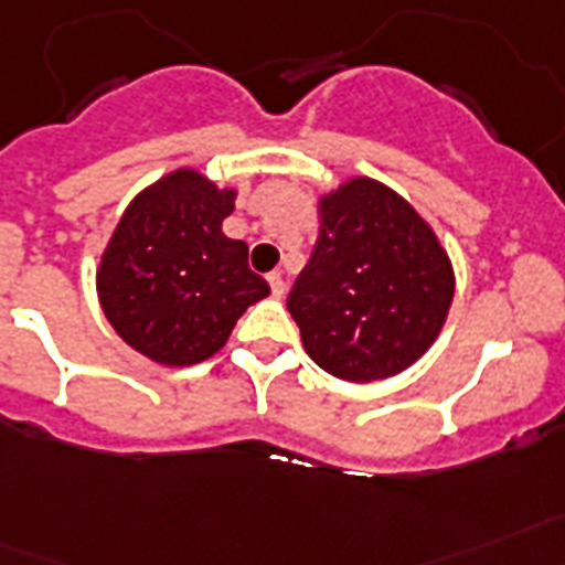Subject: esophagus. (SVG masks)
<instances>
[{
  "instance_id": "esophagus-1",
  "label": "esophagus",
  "mask_w": 565,
  "mask_h": 565,
  "mask_svg": "<svg viewBox=\"0 0 565 565\" xmlns=\"http://www.w3.org/2000/svg\"><path fill=\"white\" fill-rule=\"evenodd\" d=\"M268 282H271V294L274 297H286V277H282V274L279 271H274V274H268Z\"/></svg>"
}]
</instances>
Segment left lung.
<instances>
[{
  "label": "left lung",
  "mask_w": 565,
  "mask_h": 565,
  "mask_svg": "<svg viewBox=\"0 0 565 565\" xmlns=\"http://www.w3.org/2000/svg\"><path fill=\"white\" fill-rule=\"evenodd\" d=\"M454 286L450 259L416 210L377 181L352 179L320 202V236L288 311L320 370L370 384L430 349Z\"/></svg>",
  "instance_id": "left-lung-1"
}]
</instances>
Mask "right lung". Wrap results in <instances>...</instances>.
<instances>
[{
    "label": "right lung",
    "instance_id": "1",
    "mask_svg": "<svg viewBox=\"0 0 565 565\" xmlns=\"http://www.w3.org/2000/svg\"><path fill=\"white\" fill-rule=\"evenodd\" d=\"M233 190L175 170L143 190L111 233L97 294L111 329L167 366L207 361L245 309L268 297L248 245L227 239Z\"/></svg>",
    "mask_w": 565,
    "mask_h": 565
}]
</instances>
